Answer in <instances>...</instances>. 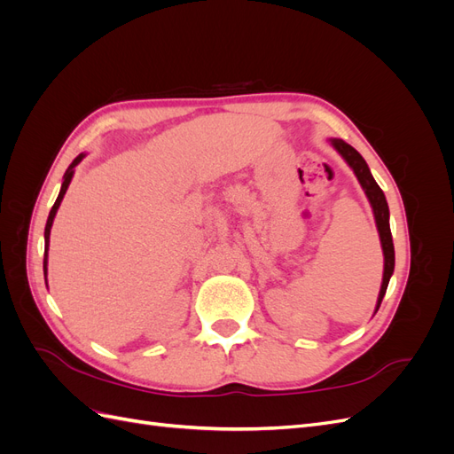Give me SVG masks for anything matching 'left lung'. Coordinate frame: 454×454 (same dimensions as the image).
<instances>
[{
    "instance_id": "obj_1",
    "label": "left lung",
    "mask_w": 454,
    "mask_h": 454,
    "mask_svg": "<svg viewBox=\"0 0 454 454\" xmlns=\"http://www.w3.org/2000/svg\"><path fill=\"white\" fill-rule=\"evenodd\" d=\"M332 145L339 151L340 157L348 162V167L354 170L356 177H358L360 185L364 187L365 195L371 202V208H373L375 214V222H377V229H379V237H380V244H382V254H384V272H382V286H380V292H379V299H377V309L379 310L380 303H382V297L387 294V287L390 282V277L394 272V242H392V232H390V212H388V202L387 197H384L382 189L377 185L375 177L371 176L367 162L364 160V157L356 151L352 145H348L347 142L332 140Z\"/></svg>"
}]
</instances>
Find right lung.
Returning a JSON list of instances; mask_svg holds the SVG:
<instances>
[{
	"mask_svg": "<svg viewBox=\"0 0 454 454\" xmlns=\"http://www.w3.org/2000/svg\"><path fill=\"white\" fill-rule=\"evenodd\" d=\"M83 157H85L83 153L77 155V157L74 159V162L70 164V167H67V170H66V174H64V182H62V187H60L59 199H57V202H54V206H52L51 212H49V217H47V225H45V257H43V272H45V282H47V250H49V237H51V227H52V222H54V215H57L59 206H60V202H62V199H64V195H66L67 185H70L72 177H74V168L77 167V164H79L81 160H83Z\"/></svg>",
	"mask_w": 454,
	"mask_h": 454,
	"instance_id": "right-lung-1",
	"label": "right lung"
}]
</instances>
